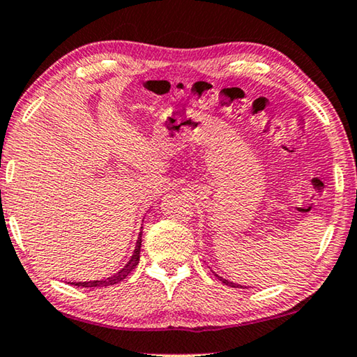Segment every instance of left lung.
I'll return each instance as SVG.
<instances>
[{
  "instance_id": "obj_1",
  "label": "left lung",
  "mask_w": 357,
  "mask_h": 357,
  "mask_svg": "<svg viewBox=\"0 0 357 357\" xmlns=\"http://www.w3.org/2000/svg\"><path fill=\"white\" fill-rule=\"evenodd\" d=\"M211 268V266H209ZM212 273L215 274V276L220 279V281L225 284V286H229V287H234V289H245L244 286H241V284H236V282H233V281H228V279H225V278H222V276H218V274L212 270Z\"/></svg>"
}]
</instances>
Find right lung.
I'll list each match as a JSON object with an SVG mask.
<instances>
[{"label":"right lung","mask_w":357,"mask_h":357,"mask_svg":"<svg viewBox=\"0 0 357 357\" xmlns=\"http://www.w3.org/2000/svg\"><path fill=\"white\" fill-rule=\"evenodd\" d=\"M140 248H142V229L139 233V238H137L132 257H130L129 261L126 263V265L118 273H114L113 276L105 278V279H96V281H83V282L79 281V282H70V284H71V286H76V287H108V286H114V284L121 282L123 279L128 278L129 273L132 271L137 265H139Z\"/></svg>","instance_id":"right-lung-1"}]
</instances>
